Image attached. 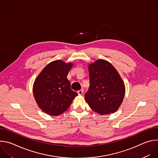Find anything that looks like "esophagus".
Here are the masks:
<instances>
[{
    "label": "esophagus",
    "mask_w": 158,
    "mask_h": 158,
    "mask_svg": "<svg viewBox=\"0 0 158 158\" xmlns=\"http://www.w3.org/2000/svg\"><path fill=\"white\" fill-rule=\"evenodd\" d=\"M83 93H84V90H83V89H81V90H79V91H77V93H78V94H79V96L82 95V94H83Z\"/></svg>",
    "instance_id": "obj_1"
}]
</instances>
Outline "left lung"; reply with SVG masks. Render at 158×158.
<instances>
[{"mask_svg":"<svg viewBox=\"0 0 158 158\" xmlns=\"http://www.w3.org/2000/svg\"><path fill=\"white\" fill-rule=\"evenodd\" d=\"M90 85L85 99L92 110L101 115L114 113L125 95V85L109 62L98 59L88 65Z\"/></svg>","mask_w":158,"mask_h":158,"instance_id":"8db88e82","label":"left lung"}]
</instances>
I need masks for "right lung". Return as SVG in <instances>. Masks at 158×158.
I'll return each instance as SVG.
<instances>
[{"label":"right lung","mask_w":158,"mask_h":158,"mask_svg":"<svg viewBox=\"0 0 158 158\" xmlns=\"http://www.w3.org/2000/svg\"><path fill=\"white\" fill-rule=\"evenodd\" d=\"M73 66V62L54 60L44 67L34 82V99L39 108L49 116L62 114L78 95L71 89L67 77Z\"/></svg>","instance_id":"add662e5"}]
</instances>
